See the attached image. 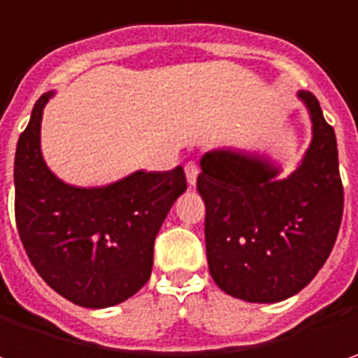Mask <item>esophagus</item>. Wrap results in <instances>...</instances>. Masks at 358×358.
<instances>
[{
    "mask_svg": "<svg viewBox=\"0 0 358 358\" xmlns=\"http://www.w3.org/2000/svg\"><path fill=\"white\" fill-rule=\"evenodd\" d=\"M184 170H186V180H188V184H190V186H194L196 178H198V174H200V168H198V164L188 162L186 166H184Z\"/></svg>",
    "mask_w": 358,
    "mask_h": 358,
    "instance_id": "obj_1",
    "label": "esophagus"
}]
</instances>
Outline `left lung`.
I'll return each mask as SVG.
<instances>
[{"label":"left lung","instance_id":"1","mask_svg":"<svg viewBox=\"0 0 358 358\" xmlns=\"http://www.w3.org/2000/svg\"><path fill=\"white\" fill-rule=\"evenodd\" d=\"M313 142L285 180L268 160L212 150L196 188L206 204V258L214 282L246 303H278L303 290L333 250L343 220V182L333 126L319 100L299 92Z\"/></svg>","mask_w":358,"mask_h":358}]
</instances>
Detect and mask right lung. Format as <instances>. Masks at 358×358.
Listing matches in <instances>:
<instances>
[{
    "label": "right lung",
    "instance_id": "1",
    "mask_svg": "<svg viewBox=\"0 0 358 358\" xmlns=\"http://www.w3.org/2000/svg\"><path fill=\"white\" fill-rule=\"evenodd\" d=\"M43 94L15 150V224L29 262L57 294L86 308H106L148 282L154 241L186 190L184 168L138 170L101 188L55 178L39 150Z\"/></svg>",
    "mask_w": 358,
    "mask_h": 358
}]
</instances>
